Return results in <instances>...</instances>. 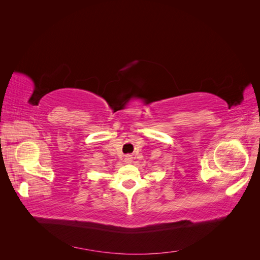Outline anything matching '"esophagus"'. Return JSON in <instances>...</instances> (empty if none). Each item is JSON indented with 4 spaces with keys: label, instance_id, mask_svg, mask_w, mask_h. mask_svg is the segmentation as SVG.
<instances>
[{
    "label": "esophagus",
    "instance_id": "esophagus-1",
    "mask_svg": "<svg viewBox=\"0 0 260 260\" xmlns=\"http://www.w3.org/2000/svg\"><path fill=\"white\" fill-rule=\"evenodd\" d=\"M124 161L127 162V164H131V161H132V157H131V155H125V157H124Z\"/></svg>",
    "mask_w": 260,
    "mask_h": 260
}]
</instances>
